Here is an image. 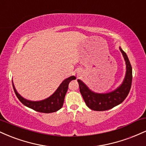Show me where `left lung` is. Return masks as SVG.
Instances as JSON below:
<instances>
[{"label":"left lung","mask_w":146,"mask_h":146,"mask_svg":"<svg viewBox=\"0 0 146 146\" xmlns=\"http://www.w3.org/2000/svg\"><path fill=\"white\" fill-rule=\"evenodd\" d=\"M126 64V72L123 82L117 89L107 93H97L90 90L80 80H78L80 91L88 108L96 111L109 110L122 103L128 96L132 85V66L128 56L119 47Z\"/></svg>","instance_id":"left-lung-1"}]
</instances>
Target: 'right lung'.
Masks as SVG:
<instances>
[{
    "label": "right lung",
    "instance_id": "1",
    "mask_svg": "<svg viewBox=\"0 0 146 146\" xmlns=\"http://www.w3.org/2000/svg\"><path fill=\"white\" fill-rule=\"evenodd\" d=\"M76 78L75 76H71L69 78L64 80L61 84L60 85L58 89L56 90L53 95H51L49 98L45 99L41 101H30L26 99L23 98L19 93L16 91L15 88L14 83L12 82L13 88H14V92L18 100L21 101L23 104L26 106L29 107L31 109L36 110V111L40 112V113H50L53 112L58 111L62 107L64 100V97L66 95L68 88V84L73 80H75Z\"/></svg>",
    "mask_w": 146,
    "mask_h": 146
}]
</instances>
